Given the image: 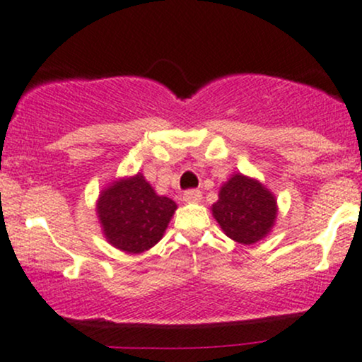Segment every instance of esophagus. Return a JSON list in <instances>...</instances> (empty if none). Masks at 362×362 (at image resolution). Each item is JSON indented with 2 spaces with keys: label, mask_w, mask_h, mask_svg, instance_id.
Wrapping results in <instances>:
<instances>
[{
  "label": "esophagus",
  "mask_w": 362,
  "mask_h": 362,
  "mask_svg": "<svg viewBox=\"0 0 362 362\" xmlns=\"http://www.w3.org/2000/svg\"><path fill=\"white\" fill-rule=\"evenodd\" d=\"M182 200L186 203H198L202 200V192L200 189H186L182 193Z\"/></svg>",
  "instance_id": "34e87169"
}]
</instances>
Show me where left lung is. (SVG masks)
Masks as SVG:
<instances>
[{"label": "left lung", "mask_w": 362, "mask_h": 362, "mask_svg": "<svg viewBox=\"0 0 362 362\" xmlns=\"http://www.w3.org/2000/svg\"><path fill=\"white\" fill-rule=\"evenodd\" d=\"M212 214L226 235L241 245H253L274 227L277 200L259 181L234 174L222 185Z\"/></svg>", "instance_id": "8db88e82"}]
</instances>
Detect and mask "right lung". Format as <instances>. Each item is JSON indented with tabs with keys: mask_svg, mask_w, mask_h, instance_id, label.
<instances>
[{
	"mask_svg": "<svg viewBox=\"0 0 362 362\" xmlns=\"http://www.w3.org/2000/svg\"><path fill=\"white\" fill-rule=\"evenodd\" d=\"M177 205L159 197L140 173L115 181L97 200V217L112 246L136 255L160 241Z\"/></svg>",
	"mask_w": 362,
	"mask_h": 362,
	"instance_id": "1",
	"label": "right lung"
}]
</instances>
